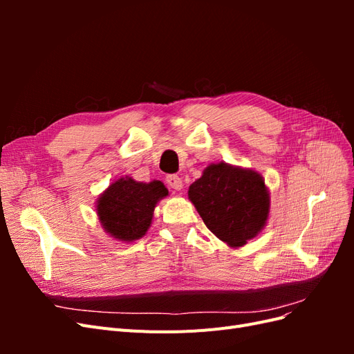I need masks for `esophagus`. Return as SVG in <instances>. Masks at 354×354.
<instances>
[{"label": "esophagus", "instance_id": "1", "mask_svg": "<svg viewBox=\"0 0 354 354\" xmlns=\"http://www.w3.org/2000/svg\"><path fill=\"white\" fill-rule=\"evenodd\" d=\"M167 183H168V186L171 189H174V190H180L181 187H183V181H181V178L178 176H176V174L168 176L167 177Z\"/></svg>", "mask_w": 354, "mask_h": 354}]
</instances>
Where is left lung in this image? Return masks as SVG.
<instances>
[{
  "mask_svg": "<svg viewBox=\"0 0 354 354\" xmlns=\"http://www.w3.org/2000/svg\"><path fill=\"white\" fill-rule=\"evenodd\" d=\"M187 195L205 226L232 248L255 238L269 220V189L263 176L250 168L209 164Z\"/></svg>",
  "mask_w": 354,
  "mask_h": 354,
  "instance_id": "left-lung-1",
  "label": "left lung"
}]
</instances>
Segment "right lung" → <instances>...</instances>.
<instances>
[{
    "mask_svg": "<svg viewBox=\"0 0 354 354\" xmlns=\"http://www.w3.org/2000/svg\"><path fill=\"white\" fill-rule=\"evenodd\" d=\"M168 196L162 181L142 183L131 177H121L106 189L95 203L103 230L121 242L143 238L153 218L156 203Z\"/></svg>",
    "mask_w": 354,
    "mask_h": 354,
    "instance_id": "obj_1",
    "label": "right lung"
}]
</instances>
